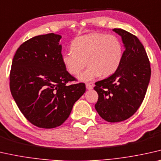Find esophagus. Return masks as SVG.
Returning a JSON list of instances; mask_svg holds the SVG:
<instances>
[{"label":"esophagus","mask_w":161,"mask_h":161,"mask_svg":"<svg viewBox=\"0 0 161 161\" xmlns=\"http://www.w3.org/2000/svg\"><path fill=\"white\" fill-rule=\"evenodd\" d=\"M86 88H87V90H92L93 88V86L90 83H87L86 84Z\"/></svg>","instance_id":"1"}]
</instances>
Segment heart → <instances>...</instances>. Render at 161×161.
I'll use <instances>...</instances> for the list:
<instances>
[{"instance_id": "1", "label": "heart", "mask_w": 161, "mask_h": 161, "mask_svg": "<svg viewBox=\"0 0 161 161\" xmlns=\"http://www.w3.org/2000/svg\"><path fill=\"white\" fill-rule=\"evenodd\" d=\"M71 49L62 56L66 71L80 80L88 81L101 75L107 77L117 71L122 61L124 47L118 37L103 33L92 32L76 37L71 42Z\"/></svg>"}]
</instances>
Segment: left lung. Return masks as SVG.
Segmentation results:
<instances>
[{
  "label": "left lung",
  "instance_id": "1",
  "mask_svg": "<svg viewBox=\"0 0 161 161\" xmlns=\"http://www.w3.org/2000/svg\"><path fill=\"white\" fill-rule=\"evenodd\" d=\"M121 36L125 50L114 74L95 83L98 100L95 109L108 122L130 118L142 104L149 84L151 69L145 47L140 40L122 29H114Z\"/></svg>",
  "mask_w": 161,
  "mask_h": 161
}]
</instances>
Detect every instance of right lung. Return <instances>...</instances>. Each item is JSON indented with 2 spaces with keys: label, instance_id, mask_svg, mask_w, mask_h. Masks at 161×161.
<instances>
[{
  "label": "right lung",
  "instance_id": "add662e5",
  "mask_svg": "<svg viewBox=\"0 0 161 161\" xmlns=\"http://www.w3.org/2000/svg\"><path fill=\"white\" fill-rule=\"evenodd\" d=\"M61 36H35L23 42L11 64L10 90L16 105L31 124L40 128L61 126L85 92L84 83L72 84L62 61Z\"/></svg>",
  "mask_w": 161,
  "mask_h": 161
}]
</instances>
